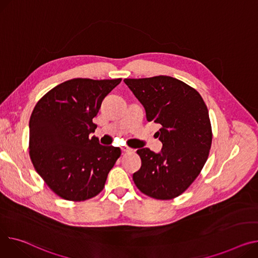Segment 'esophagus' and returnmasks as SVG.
<instances>
[{
  "mask_svg": "<svg viewBox=\"0 0 258 258\" xmlns=\"http://www.w3.org/2000/svg\"><path fill=\"white\" fill-rule=\"evenodd\" d=\"M121 149H122L123 152H131V151H133V149L130 148V147H127V146H123Z\"/></svg>",
  "mask_w": 258,
  "mask_h": 258,
  "instance_id": "esophagus-1",
  "label": "esophagus"
}]
</instances>
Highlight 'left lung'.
Here are the masks:
<instances>
[{
    "label": "left lung",
    "instance_id": "1",
    "mask_svg": "<svg viewBox=\"0 0 258 258\" xmlns=\"http://www.w3.org/2000/svg\"><path fill=\"white\" fill-rule=\"evenodd\" d=\"M124 83L145 109L147 121L161 128L159 153L141 148V168L133 174L145 195L169 200L182 194L199 175L212 146L209 110L191 86L168 76L125 79Z\"/></svg>",
    "mask_w": 258,
    "mask_h": 258
}]
</instances>
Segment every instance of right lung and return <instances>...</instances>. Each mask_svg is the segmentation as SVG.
Returning a JSON list of instances; mask_svg holds the SVG:
<instances>
[{
	"label": "right lung",
	"mask_w": 258,
	"mask_h": 258,
	"mask_svg": "<svg viewBox=\"0 0 258 258\" xmlns=\"http://www.w3.org/2000/svg\"><path fill=\"white\" fill-rule=\"evenodd\" d=\"M121 82L73 79L43 95L29 122V153L34 168L63 199L84 201L99 194L121 154L91 137L104 98Z\"/></svg>",
	"instance_id": "1"
}]
</instances>
